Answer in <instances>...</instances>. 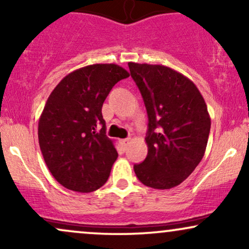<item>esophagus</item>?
I'll use <instances>...</instances> for the list:
<instances>
[{"instance_id": "obj_1", "label": "esophagus", "mask_w": 249, "mask_h": 249, "mask_svg": "<svg viewBox=\"0 0 249 249\" xmlns=\"http://www.w3.org/2000/svg\"><path fill=\"white\" fill-rule=\"evenodd\" d=\"M128 142H130V138H125V139H122V141H121V144H122L124 147L127 146Z\"/></svg>"}]
</instances>
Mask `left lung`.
<instances>
[{"label": "left lung", "instance_id": "obj_1", "mask_svg": "<svg viewBox=\"0 0 249 249\" xmlns=\"http://www.w3.org/2000/svg\"><path fill=\"white\" fill-rule=\"evenodd\" d=\"M148 117L147 156L133 166L145 186H178L201 161L211 118L196 84L178 71L158 64L128 63Z\"/></svg>", "mask_w": 249, "mask_h": 249}]
</instances>
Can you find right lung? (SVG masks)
Instances as JSON below:
<instances>
[{"label":"right lung","instance_id":"add662e5","mask_svg":"<svg viewBox=\"0 0 249 249\" xmlns=\"http://www.w3.org/2000/svg\"><path fill=\"white\" fill-rule=\"evenodd\" d=\"M130 73L117 64H93L67 75L50 93L38 121V142L57 181L89 193L107 182L118 153L105 134L102 107Z\"/></svg>","mask_w":249,"mask_h":249}]
</instances>
